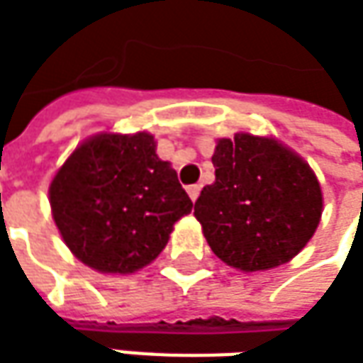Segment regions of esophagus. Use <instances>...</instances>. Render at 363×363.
Here are the masks:
<instances>
[{"label":"esophagus","mask_w":363,"mask_h":363,"mask_svg":"<svg viewBox=\"0 0 363 363\" xmlns=\"http://www.w3.org/2000/svg\"><path fill=\"white\" fill-rule=\"evenodd\" d=\"M186 193L191 196V201H196V199H199V193H201V184H191V186H186Z\"/></svg>","instance_id":"esophagus-1"}]
</instances>
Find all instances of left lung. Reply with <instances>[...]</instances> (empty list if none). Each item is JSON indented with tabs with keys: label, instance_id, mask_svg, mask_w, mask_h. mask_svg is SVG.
I'll use <instances>...</instances> for the list:
<instances>
[{
	"label": "left lung",
	"instance_id": "obj_1",
	"mask_svg": "<svg viewBox=\"0 0 363 363\" xmlns=\"http://www.w3.org/2000/svg\"><path fill=\"white\" fill-rule=\"evenodd\" d=\"M213 167L194 217L220 261L241 271L277 267L313 237L323 203L303 158L271 138L237 134L219 140Z\"/></svg>",
	"mask_w": 363,
	"mask_h": 363
}]
</instances>
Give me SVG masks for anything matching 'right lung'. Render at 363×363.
<instances>
[{
    "mask_svg": "<svg viewBox=\"0 0 363 363\" xmlns=\"http://www.w3.org/2000/svg\"><path fill=\"white\" fill-rule=\"evenodd\" d=\"M146 132L100 134L74 150L50 186V205L69 251L102 273L155 261L193 201Z\"/></svg>",
    "mask_w": 363,
    "mask_h": 363,
    "instance_id": "obj_1",
    "label": "right lung"
}]
</instances>
